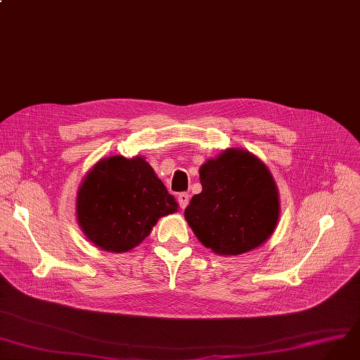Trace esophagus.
Segmentation results:
<instances>
[{
	"label": "esophagus",
	"mask_w": 360,
	"mask_h": 360,
	"mask_svg": "<svg viewBox=\"0 0 360 360\" xmlns=\"http://www.w3.org/2000/svg\"><path fill=\"white\" fill-rule=\"evenodd\" d=\"M177 199H179L180 207H181V209H186V206L188 205V200H190V196L187 195V193H180Z\"/></svg>",
	"instance_id": "34e87169"
}]
</instances>
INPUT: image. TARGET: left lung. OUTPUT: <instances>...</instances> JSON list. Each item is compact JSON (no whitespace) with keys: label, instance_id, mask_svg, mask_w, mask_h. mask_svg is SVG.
Wrapping results in <instances>:
<instances>
[{"label":"left lung","instance_id":"obj_1","mask_svg":"<svg viewBox=\"0 0 360 360\" xmlns=\"http://www.w3.org/2000/svg\"><path fill=\"white\" fill-rule=\"evenodd\" d=\"M202 191L184 210L198 239L217 255H240L261 246L280 217L278 188L266 165L229 148L200 167Z\"/></svg>","mask_w":360,"mask_h":360}]
</instances>
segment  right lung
Here are the masks:
<instances>
[{
    "instance_id": "right-lung-1",
    "label": "right lung",
    "mask_w": 360,
    "mask_h": 360,
    "mask_svg": "<svg viewBox=\"0 0 360 360\" xmlns=\"http://www.w3.org/2000/svg\"><path fill=\"white\" fill-rule=\"evenodd\" d=\"M177 212V202L143 157L102 158L80 184L77 224L85 236L108 252L140 245L157 220Z\"/></svg>"
}]
</instances>
